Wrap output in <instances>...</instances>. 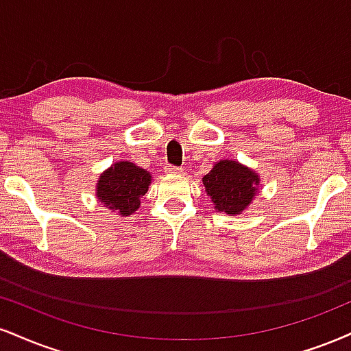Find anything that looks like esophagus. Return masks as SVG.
Segmentation results:
<instances>
[{
    "instance_id": "1",
    "label": "esophagus",
    "mask_w": 351,
    "mask_h": 351,
    "mask_svg": "<svg viewBox=\"0 0 351 351\" xmlns=\"http://www.w3.org/2000/svg\"><path fill=\"white\" fill-rule=\"evenodd\" d=\"M165 171L170 173V175H180V173H183V168L173 167V165H168V167H165Z\"/></svg>"
}]
</instances>
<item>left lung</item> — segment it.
Returning a JSON list of instances; mask_svg holds the SVG:
<instances>
[{
    "label": "left lung",
    "instance_id": "obj_1",
    "mask_svg": "<svg viewBox=\"0 0 351 351\" xmlns=\"http://www.w3.org/2000/svg\"><path fill=\"white\" fill-rule=\"evenodd\" d=\"M256 183L258 175L255 171L230 160H221L202 178L206 193L216 209L226 214L242 213L255 196Z\"/></svg>",
    "mask_w": 351,
    "mask_h": 351
}]
</instances>
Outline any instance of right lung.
I'll return each mask as SVG.
<instances>
[{
	"mask_svg": "<svg viewBox=\"0 0 351 351\" xmlns=\"http://www.w3.org/2000/svg\"><path fill=\"white\" fill-rule=\"evenodd\" d=\"M150 173L130 162L112 165L98 181V197L108 209L130 216L141 206V197L150 184Z\"/></svg>",
	"mask_w": 351,
	"mask_h": 351,
	"instance_id": "1",
	"label": "right lung"
}]
</instances>
